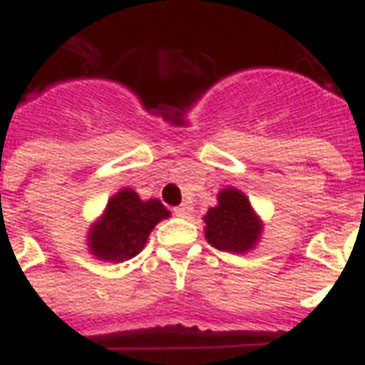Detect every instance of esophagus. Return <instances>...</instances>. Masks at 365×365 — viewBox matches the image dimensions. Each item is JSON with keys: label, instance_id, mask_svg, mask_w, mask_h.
<instances>
[{"label": "esophagus", "instance_id": "34e87169", "mask_svg": "<svg viewBox=\"0 0 365 365\" xmlns=\"http://www.w3.org/2000/svg\"><path fill=\"white\" fill-rule=\"evenodd\" d=\"M189 212H191V206L189 205H182V206H176V208H174V214H176L178 217H187Z\"/></svg>", "mask_w": 365, "mask_h": 365}]
</instances>
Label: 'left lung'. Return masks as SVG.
<instances>
[{
  "instance_id": "8db88e82",
  "label": "left lung",
  "mask_w": 365,
  "mask_h": 365,
  "mask_svg": "<svg viewBox=\"0 0 365 365\" xmlns=\"http://www.w3.org/2000/svg\"><path fill=\"white\" fill-rule=\"evenodd\" d=\"M205 223L206 240L222 252H246L259 239V220L237 189H223L216 208L206 212Z\"/></svg>"
}]
</instances>
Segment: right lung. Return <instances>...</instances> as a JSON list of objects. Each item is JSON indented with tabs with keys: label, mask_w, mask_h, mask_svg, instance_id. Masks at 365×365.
<instances>
[{
	"label": "right lung",
	"mask_w": 365,
	"mask_h": 365,
	"mask_svg": "<svg viewBox=\"0 0 365 365\" xmlns=\"http://www.w3.org/2000/svg\"><path fill=\"white\" fill-rule=\"evenodd\" d=\"M168 216L159 200H142L132 189H123L108 202L104 217L91 231L88 246L100 259H130L142 252L151 229Z\"/></svg>",
	"instance_id": "right-lung-1"
}]
</instances>
